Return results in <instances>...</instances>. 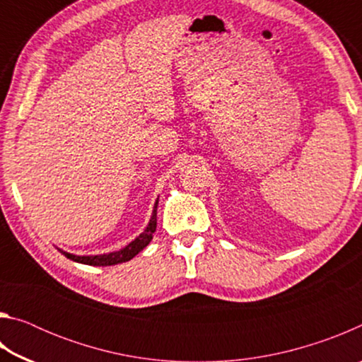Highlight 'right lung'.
<instances>
[{"instance_id":"1","label":"right lung","mask_w":362,"mask_h":362,"mask_svg":"<svg viewBox=\"0 0 362 362\" xmlns=\"http://www.w3.org/2000/svg\"><path fill=\"white\" fill-rule=\"evenodd\" d=\"M156 207H158V201L155 203V209H153L150 223L142 235H139L136 240L127 244V246L122 247L121 250H116V252H110V254H102V255H73V254L65 252L62 249L59 250L66 257V259L78 263H84V265H93V267H110V265H118V263H122V262H129L140 252V250H144V247L148 246V243L153 240V233L156 231Z\"/></svg>"}]
</instances>
